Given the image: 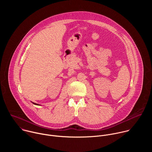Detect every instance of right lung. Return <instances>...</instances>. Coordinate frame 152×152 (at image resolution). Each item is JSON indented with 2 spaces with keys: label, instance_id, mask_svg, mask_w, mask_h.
<instances>
[{
  "label": "right lung",
  "instance_id": "right-lung-1",
  "mask_svg": "<svg viewBox=\"0 0 152 152\" xmlns=\"http://www.w3.org/2000/svg\"><path fill=\"white\" fill-rule=\"evenodd\" d=\"M32 103L33 104H37V105H39L38 104H37V103H34V102H32Z\"/></svg>",
  "mask_w": 152,
  "mask_h": 152
}]
</instances>
